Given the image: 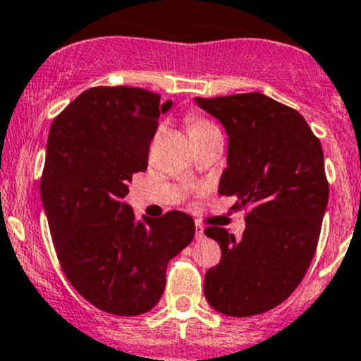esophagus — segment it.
Listing matches in <instances>:
<instances>
[{"instance_id":"34e87169","label":"esophagus","mask_w":361,"mask_h":361,"mask_svg":"<svg viewBox=\"0 0 361 361\" xmlns=\"http://www.w3.org/2000/svg\"><path fill=\"white\" fill-rule=\"evenodd\" d=\"M205 238V228L202 224H196V240H203Z\"/></svg>"}]
</instances>
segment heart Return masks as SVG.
I'll return each instance as SVG.
<instances>
[{"label":"heart","instance_id":"heart-1","mask_svg":"<svg viewBox=\"0 0 361 361\" xmlns=\"http://www.w3.org/2000/svg\"><path fill=\"white\" fill-rule=\"evenodd\" d=\"M210 126H214L210 121L202 120V118H191V120H189V133L200 132V130L210 128Z\"/></svg>","mask_w":361,"mask_h":361}]
</instances>
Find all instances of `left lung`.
<instances>
[{"mask_svg": "<svg viewBox=\"0 0 361 361\" xmlns=\"http://www.w3.org/2000/svg\"><path fill=\"white\" fill-rule=\"evenodd\" d=\"M195 102L228 133L219 192L248 207L241 240L205 229L222 252L205 274V297L228 317L266 313L295 290L317 252L329 203L322 144L295 109L259 92Z\"/></svg>", "mask_w": 361, "mask_h": 361, "instance_id": "left-lung-1", "label": "left lung"}]
</instances>
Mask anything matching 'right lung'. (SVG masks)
<instances>
[{
  "label": "right lung",
  "mask_w": 361,
  "mask_h": 361,
  "mask_svg": "<svg viewBox=\"0 0 361 361\" xmlns=\"http://www.w3.org/2000/svg\"><path fill=\"white\" fill-rule=\"evenodd\" d=\"M172 107L135 87H95L51 123L42 202L62 271L106 313L137 317L158 304L166 264L195 238L179 210L137 221L125 202L133 173L147 169L159 114Z\"/></svg>",
  "instance_id": "1"
}]
</instances>
